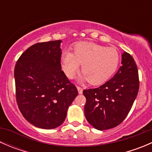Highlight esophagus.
<instances>
[{"label": "esophagus", "mask_w": 152, "mask_h": 152, "mask_svg": "<svg viewBox=\"0 0 152 152\" xmlns=\"http://www.w3.org/2000/svg\"><path fill=\"white\" fill-rule=\"evenodd\" d=\"M77 90L79 94H82V92H83V89H82L81 87H79V86H77Z\"/></svg>", "instance_id": "esophagus-1"}]
</instances>
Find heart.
I'll return each instance as SVG.
<instances>
[{
    "instance_id": "heart-1",
    "label": "heart",
    "mask_w": 152,
    "mask_h": 152,
    "mask_svg": "<svg viewBox=\"0 0 152 152\" xmlns=\"http://www.w3.org/2000/svg\"><path fill=\"white\" fill-rule=\"evenodd\" d=\"M74 53L66 50L62 56V68L66 76L73 79L82 65L81 80L92 85L106 82L117 69L120 62L118 51L91 42H80L73 47Z\"/></svg>"
}]
</instances>
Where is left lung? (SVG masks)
<instances>
[{
	"label": "left lung",
	"instance_id": "obj_1",
	"mask_svg": "<svg viewBox=\"0 0 152 152\" xmlns=\"http://www.w3.org/2000/svg\"><path fill=\"white\" fill-rule=\"evenodd\" d=\"M122 65L110 80L98 88L84 90L85 115L98 130L117 126L129 113L139 90L137 65L126 52L122 54Z\"/></svg>",
	"mask_w": 152,
	"mask_h": 152
}]
</instances>
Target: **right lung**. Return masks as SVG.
Wrapping results in <instances>:
<instances>
[{"mask_svg": "<svg viewBox=\"0 0 152 152\" xmlns=\"http://www.w3.org/2000/svg\"><path fill=\"white\" fill-rule=\"evenodd\" d=\"M62 40L38 42L29 47L15 67L16 99L30 124L45 129L59 126L78 95L61 69Z\"/></svg>", "mask_w": 152, "mask_h": 152, "instance_id": "1", "label": "right lung"}]
</instances>
